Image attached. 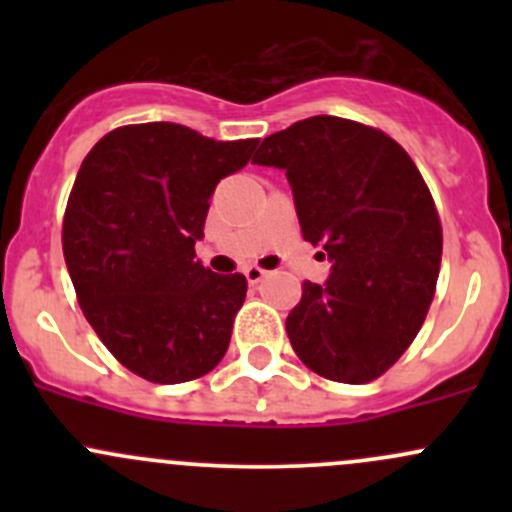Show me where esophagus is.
Returning <instances> with one entry per match:
<instances>
[{
    "label": "esophagus",
    "instance_id": "34e87169",
    "mask_svg": "<svg viewBox=\"0 0 512 512\" xmlns=\"http://www.w3.org/2000/svg\"><path fill=\"white\" fill-rule=\"evenodd\" d=\"M265 275H267V270H262V267H257V265L245 267V277H247V282H250V285H257V282H260Z\"/></svg>",
    "mask_w": 512,
    "mask_h": 512
}]
</instances>
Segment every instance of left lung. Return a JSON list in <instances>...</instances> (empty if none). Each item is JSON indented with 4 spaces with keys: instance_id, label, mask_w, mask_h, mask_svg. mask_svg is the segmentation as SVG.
<instances>
[{
    "instance_id": "left-lung-1",
    "label": "left lung",
    "mask_w": 512,
    "mask_h": 512,
    "mask_svg": "<svg viewBox=\"0 0 512 512\" xmlns=\"http://www.w3.org/2000/svg\"><path fill=\"white\" fill-rule=\"evenodd\" d=\"M252 163L285 170L302 237L332 260L324 285H302L289 344L324 379H379L411 347L436 292L443 230L426 180L394 138L339 116L272 133Z\"/></svg>"
}]
</instances>
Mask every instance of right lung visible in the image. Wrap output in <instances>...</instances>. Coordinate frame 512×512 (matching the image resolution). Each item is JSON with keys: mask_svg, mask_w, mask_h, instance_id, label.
<instances>
[{"mask_svg": "<svg viewBox=\"0 0 512 512\" xmlns=\"http://www.w3.org/2000/svg\"><path fill=\"white\" fill-rule=\"evenodd\" d=\"M257 143L133 123L106 133L81 163L61 232L66 267L98 339L141 379H200L227 352L247 280L200 265L195 242L215 185Z\"/></svg>", "mask_w": 512, "mask_h": 512, "instance_id": "add662e5", "label": "right lung"}]
</instances>
